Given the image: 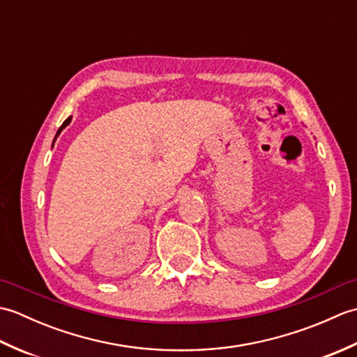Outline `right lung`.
Returning <instances> with one entry per match:
<instances>
[{
    "mask_svg": "<svg viewBox=\"0 0 357 357\" xmlns=\"http://www.w3.org/2000/svg\"><path fill=\"white\" fill-rule=\"evenodd\" d=\"M70 121H72V118H67V119L64 121V123H63V126H61V127H59V130H58L56 136H58L59 133H61V130H63V128H64V127H67V126H69V124H70Z\"/></svg>",
    "mask_w": 357,
    "mask_h": 357,
    "instance_id": "obj_1",
    "label": "right lung"
}]
</instances>
